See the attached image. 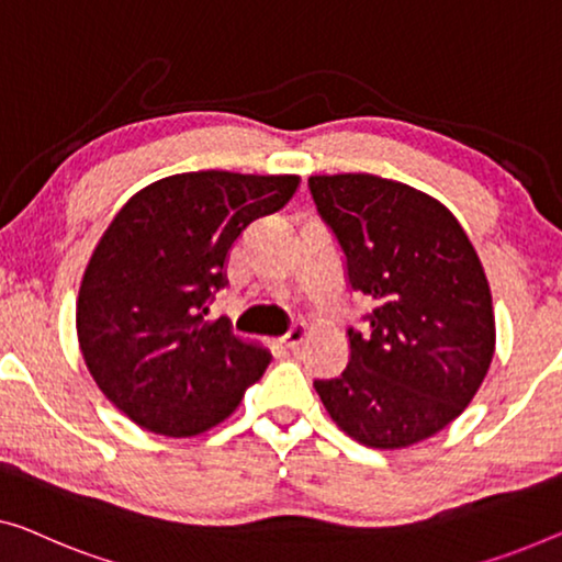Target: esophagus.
Segmentation results:
<instances>
[{
    "label": "esophagus",
    "instance_id": "34e87169",
    "mask_svg": "<svg viewBox=\"0 0 562 562\" xmlns=\"http://www.w3.org/2000/svg\"><path fill=\"white\" fill-rule=\"evenodd\" d=\"M305 333H307V328L303 323H297V325H292V328L282 335L280 338V346L282 348H288V350H297V346L300 342L305 340Z\"/></svg>",
    "mask_w": 562,
    "mask_h": 562
}]
</instances>
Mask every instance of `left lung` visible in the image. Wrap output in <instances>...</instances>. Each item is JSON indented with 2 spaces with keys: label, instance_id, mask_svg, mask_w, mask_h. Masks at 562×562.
<instances>
[{
  "label": "left lung",
  "instance_id": "1",
  "mask_svg": "<svg viewBox=\"0 0 562 562\" xmlns=\"http://www.w3.org/2000/svg\"><path fill=\"white\" fill-rule=\"evenodd\" d=\"M310 194L375 303L348 328L350 361L313 386L333 422L373 449L412 447L464 412L495 356L490 284L454 214L371 173L310 176Z\"/></svg>",
  "mask_w": 562,
  "mask_h": 562
}]
</instances>
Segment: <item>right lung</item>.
<instances>
[{"mask_svg":"<svg viewBox=\"0 0 562 562\" xmlns=\"http://www.w3.org/2000/svg\"><path fill=\"white\" fill-rule=\"evenodd\" d=\"M297 176L176 173L128 199L82 274L78 340L115 408L164 437L222 424L270 353L206 321L234 241L297 191Z\"/></svg>","mask_w":562,"mask_h":562,"instance_id":"right-lung-1","label":"right lung"}]
</instances>
